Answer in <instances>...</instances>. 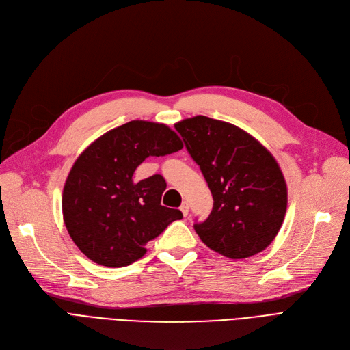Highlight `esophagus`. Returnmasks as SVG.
<instances>
[{
  "instance_id": "1",
  "label": "esophagus",
  "mask_w": 350,
  "mask_h": 350,
  "mask_svg": "<svg viewBox=\"0 0 350 350\" xmlns=\"http://www.w3.org/2000/svg\"><path fill=\"white\" fill-rule=\"evenodd\" d=\"M180 210H181V213H183V216H187V215H189V203H187V202L181 203Z\"/></svg>"
}]
</instances>
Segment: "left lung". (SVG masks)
I'll return each mask as SVG.
<instances>
[{
	"label": "left lung",
	"instance_id": "obj_1",
	"mask_svg": "<svg viewBox=\"0 0 350 350\" xmlns=\"http://www.w3.org/2000/svg\"><path fill=\"white\" fill-rule=\"evenodd\" d=\"M174 127L213 196L211 213L194 224L196 233L230 259L265 250L278 236L287 207L276 159L253 135L226 121L196 116Z\"/></svg>",
	"mask_w": 350,
	"mask_h": 350
}]
</instances>
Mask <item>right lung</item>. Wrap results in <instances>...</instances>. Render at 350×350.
<instances>
[{
	"mask_svg": "<svg viewBox=\"0 0 350 350\" xmlns=\"http://www.w3.org/2000/svg\"><path fill=\"white\" fill-rule=\"evenodd\" d=\"M181 148L170 127L133 120L103 134L75 160L63 190V217L70 237L90 260L129 266L146 254L150 240L183 217L160 203L163 176L133 178L147 157Z\"/></svg>",
	"mask_w": 350,
	"mask_h": 350,
	"instance_id": "1",
	"label": "right lung"
}]
</instances>
